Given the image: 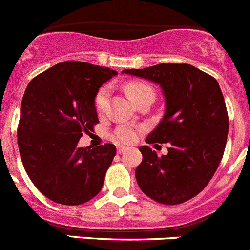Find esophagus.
<instances>
[{
	"label": "esophagus",
	"mask_w": 250,
	"mask_h": 250,
	"mask_svg": "<svg viewBox=\"0 0 250 250\" xmlns=\"http://www.w3.org/2000/svg\"><path fill=\"white\" fill-rule=\"evenodd\" d=\"M126 150V147H123V146H121V147H118V153H124Z\"/></svg>",
	"instance_id": "esophagus-1"
}]
</instances>
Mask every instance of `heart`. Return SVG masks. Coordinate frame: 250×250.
I'll return each mask as SVG.
<instances>
[{
    "mask_svg": "<svg viewBox=\"0 0 250 250\" xmlns=\"http://www.w3.org/2000/svg\"><path fill=\"white\" fill-rule=\"evenodd\" d=\"M126 91L129 94V97L131 98L134 102H136L139 98L144 97L146 94H153V90L151 89L150 85L143 83V82H131L126 85ZM109 93L110 88L107 85L102 86L99 90L95 94V98H94V106L97 110L98 114H103L106 109L107 100H109ZM137 137V131L132 126L129 125H120L119 127H116V130L114 131V139H115L118 143L121 144H131L136 140Z\"/></svg>",
    "mask_w": 250,
    "mask_h": 250,
    "instance_id": "obj_1",
    "label": "heart"
}]
</instances>
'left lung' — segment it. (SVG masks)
<instances>
[{"label":"left lung","instance_id":"8db88e82","mask_svg":"<svg viewBox=\"0 0 250 250\" xmlns=\"http://www.w3.org/2000/svg\"><path fill=\"white\" fill-rule=\"evenodd\" d=\"M123 73L159 84L166 104L164 118L146 143H167L168 153L159 157L141 146L137 185L162 205L191 200L213 177L226 148L229 120L218 82L191 64H157Z\"/></svg>","mask_w":250,"mask_h":250}]
</instances>
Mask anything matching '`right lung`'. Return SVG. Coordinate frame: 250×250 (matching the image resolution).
I'll return each instance as SVG.
<instances>
[{
	"label": "right lung",
	"mask_w": 250,
	"mask_h": 250,
	"mask_svg": "<svg viewBox=\"0 0 250 250\" xmlns=\"http://www.w3.org/2000/svg\"><path fill=\"white\" fill-rule=\"evenodd\" d=\"M118 73L85 62H63L29 82L21 104L18 148L27 175L56 203L78 206L97 196L116 155L113 144L79 147L99 123L94 98Z\"/></svg>",
	"instance_id": "right-lung-1"
}]
</instances>
